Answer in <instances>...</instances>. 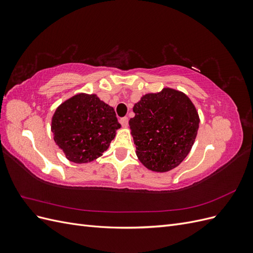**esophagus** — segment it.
<instances>
[{"label":"esophagus","mask_w":253,"mask_h":253,"mask_svg":"<svg viewBox=\"0 0 253 253\" xmlns=\"http://www.w3.org/2000/svg\"><path fill=\"white\" fill-rule=\"evenodd\" d=\"M120 124H121V126H124V127H127V126H128V119H127V117H122V118H120Z\"/></svg>","instance_id":"1"}]
</instances>
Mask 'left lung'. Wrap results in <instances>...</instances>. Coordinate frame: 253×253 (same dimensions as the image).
Returning <instances> with one entry per match:
<instances>
[{
  "instance_id": "left-lung-1",
  "label": "left lung",
  "mask_w": 253,
  "mask_h": 253,
  "mask_svg": "<svg viewBox=\"0 0 253 253\" xmlns=\"http://www.w3.org/2000/svg\"><path fill=\"white\" fill-rule=\"evenodd\" d=\"M128 121L136 154L148 169L167 172L177 167L192 148L200 118L181 91L164 88L137 102Z\"/></svg>"
}]
</instances>
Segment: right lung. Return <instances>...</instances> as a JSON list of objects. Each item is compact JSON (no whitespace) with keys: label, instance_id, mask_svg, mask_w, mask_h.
I'll return each mask as SVG.
<instances>
[{"label":"right lung","instance_id":"add662e5","mask_svg":"<svg viewBox=\"0 0 253 253\" xmlns=\"http://www.w3.org/2000/svg\"><path fill=\"white\" fill-rule=\"evenodd\" d=\"M120 127L112 106L96 95L79 94L53 114V139L73 163H89L108 150Z\"/></svg>","mask_w":253,"mask_h":253}]
</instances>
